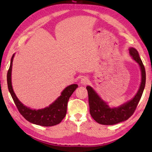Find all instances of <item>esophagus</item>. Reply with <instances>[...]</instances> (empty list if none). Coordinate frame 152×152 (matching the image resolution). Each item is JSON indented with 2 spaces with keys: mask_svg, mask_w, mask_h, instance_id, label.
Wrapping results in <instances>:
<instances>
[{
  "mask_svg": "<svg viewBox=\"0 0 152 152\" xmlns=\"http://www.w3.org/2000/svg\"><path fill=\"white\" fill-rule=\"evenodd\" d=\"M89 82V79L88 77H83V78H82L81 79V81H80V83H81L82 85H83V86H86L88 83Z\"/></svg>",
  "mask_w": 152,
  "mask_h": 152,
  "instance_id": "1",
  "label": "esophagus"
}]
</instances>
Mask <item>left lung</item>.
Masks as SVG:
<instances>
[{
  "label": "left lung",
  "mask_w": 152,
  "mask_h": 152,
  "mask_svg": "<svg viewBox=\"0 0 152 152\" xmlns=\"http://www.w3.org/2000/svg\"><path fill=\"white\" fill-rule=\"evenodd\" d=\"M129 54L140 66L141 82L134 97L117 107H110L92 87L88 86L89 112L91 117L100 124L112 125L125 121L133 115L140 101L146 84V71L138 51L134 48H129Z\"/></svg>",
  "instance_id": "left-lung-1"
}]
</instances>
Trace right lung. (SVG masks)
<instances>
[{
    "label": "right lung",
    "instance_id": "right-lung-1",
    "mask_svg": "<svg viewBox=\"0 0 152 152\" xmlns=\"http://www.w3.org/2000/svg\"><path fill=\"white\" fill-rule=\"evenodd\" d=\"M15 53L13 55L10 61V65L7 74V83L9 92L14 100L19 112L23 117L32 124L44 127H50L59 124L65 117L66 114L67 103L70 96L78 88L77 84H71L63 89L61 95L56 101L47 107L42 109H32L24 105L19 101L15 94L12 83V70L13 59Z\"/></svg>",
    "mask_w": 152,
    "mask_h": 152
}]
</instances>
